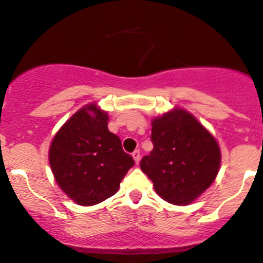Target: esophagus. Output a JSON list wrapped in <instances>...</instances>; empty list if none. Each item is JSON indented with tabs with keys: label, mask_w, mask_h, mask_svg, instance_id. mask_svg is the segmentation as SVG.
Instances as JSON below:
<instances>
[{
	"label": "esophagus",
	"mask_w": 263,
	"mask_h": 263,
	"mask_svg": "<svg viewBox=\"0 0 263 263\" xmlns=\"http://www.w3.org/2000/svg\"><path fill=\"white\" fill-rule=\"evenodd\" d=\"M132 157H134L135 162H136V164H139V162H140V160H141L140 150H135L134 153H132Z\"/></svg>",
	"instance_id": "obj_1"
}]
</instances>
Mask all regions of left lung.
<instances>
[{
  "instance_id": "left-lung-1",
  "label": "left lung",
  "mask_w": 263,
  "mask_h": 263,
  "mask_svg": "<svg viewBox=\"0 0 263 263\" xmlns=\"http://www.w3.org/2000/svg\"><path fill=\"white\" fill-rule=\"evenodd\" d=\"M151 124L154 148L141 160V170L164 200L175 205L190 204L217 178L218 142L194 116L181 108L154 118Z\"/></svg>"
}]
</instances>
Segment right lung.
Listing matches in <instances>:
<instances>
[{"label": "right lung", "mask_w": 263, "mask_h": 263, "mask_svg": "<svg viewBox=\"0 0 263 263\" xmlns=\"http://www.w3.org/2000/svg\"><path fill=\"white\" fill-rule=\"evenodd\" d=\"M49 162L60 189L79 205L112 197L135 165L120 137L108 129V115L96 103L83 107L52 139Z\"/></svg>", "instance_id": "right-lung-1"}]
</instances>
